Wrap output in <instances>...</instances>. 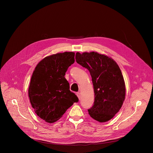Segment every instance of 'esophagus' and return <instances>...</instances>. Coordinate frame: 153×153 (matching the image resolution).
<instances>
[{"label": "esophagus", "instance_id": "34e87169", "mask_svg": "<svg viewBox=\"0 0 153 153\" xmlns=\"http://www.w3.org/2000/svg\"><path fill=\"white\" fill-rule=\"evenodd\" d=\"M76 94H77V97H78L79 99L80 100V98H81V97H80V94L79 93H76Z\"/></svg>", "mask_w": 153, "mask_h": 153}]
</instances>
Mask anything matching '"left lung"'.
<instances>
[{
    "instance_id": "8db88e82",
    "label": "left lung",
    "mask_w": 153,
    "mask_h": 153,
    "mask_svg": "<svg viewBox=\"0 0 153 153\" xmlns=\"http://www.w3.org/2000/svg\"><path fill=\"white\" fill-rule=\"evenodd\" d=\"M76 60L88 69L94 91L93 106L88 113L94 120L105 122L119 112L125 98V84L117 63L97 52L77 53Z\"/></svg>"
}]
</instances>
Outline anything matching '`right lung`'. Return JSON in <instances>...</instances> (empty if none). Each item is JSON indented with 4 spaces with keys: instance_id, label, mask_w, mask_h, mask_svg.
Here are the masks:
<instances>
[{
    "instance_id": "1",
    "label": "right lung",
    "mask_w": 153,
    "mask_h": 153,
    "mask_svg": "<svg viewBox=\"0 0 153 153\" xmlns=\"http://www.w3.org/2000/svg\"><path fill=\"white\" fill-rule=\"evenodd\" d=\"M75 53H57L43 59L33 71L28 96L36 114L48 123H53L74 102L77 96L70 90L65 77L68 67L74 62Z\"/></svg>"
}]
</instances>
